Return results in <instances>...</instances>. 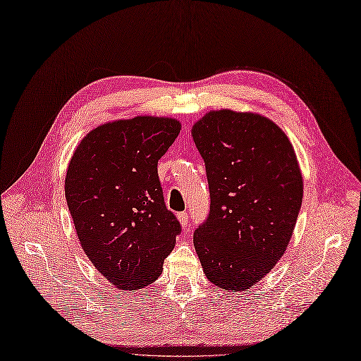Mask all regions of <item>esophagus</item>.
<instances>
[{
    "instance_id": "obj_1",
    "label": "esophagus",
    "mask_w": 361,
    "mask_h": 361,
    "mask_svg": "<svg viewBox=\"0 0 361 361\" xmlns=\"http://www.w3.org/2000/svg\"><path fill=\"white\" fill-rule=\"evenodd\" d=\"M178 220L182 226V228H185V231H188L190 228V218H188V214L187 212H180L178 214Z\"/></svg>"
}]
</instances>
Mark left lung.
I'll return each instance as SVG.
<instances>
[{"label": "left lung", "instance_id": "left-lung-1", "mask_svg": "<svg viewBox=\"0 0 361 361\" xmlns=\"http://www.w3.org/2000/svg\"><path fill=\"white\" fill-rule=\"evenodd\" d=\"M191 135L206 166L211 211L194 232L203 272L231 292L250 289L285 255L302 202L288 135L257 113L216 110Z\"/></svg>", "mask_w": 361, "mask_h": 361}]
</instances>
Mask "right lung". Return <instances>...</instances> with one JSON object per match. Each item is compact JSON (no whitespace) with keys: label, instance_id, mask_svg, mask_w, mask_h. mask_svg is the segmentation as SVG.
I'll return each instance as SVG.
<instances>
[{"label":"right lung","instance_id":"add662e5","mask_svg":"<svg viewBox=\"0 0 361 361\" xmlns=\"http://www.w3.org/2000/svg\"><path fill=\"white\" fill-rule=\"evenodd\" d=\"M179 133L171 117L114 120L92 129L71 158L64 192L76 235L120 290L154 283L180 233L158 178V159Z\"/></svg>","mask_w":361,"mask_h":361}]
</instances>
